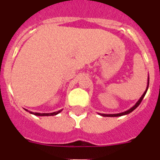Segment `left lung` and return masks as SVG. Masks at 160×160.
<instances>
[{
  "label": "left lung",
  "mask_w": 160,
  "mask_h": 160,
  "mask_svg": "<svg viewBox=\"0 0 160 160\" xmlns=\"http://www.w3.org/2000/svg\"><path fill=\"white\" fill-rule=\"evenodd\" d=\"M148 87H149V78H148V86H147L146 90L144 91V93L142 94V95L141 96L140 98L138 100V102H137L135 103V105L133 106L131 108H130L129 110H128V111H124V112H122V113H118V114H100V113H98V114H100V115H102V116H103V117H118V116H122V115H126V114H130V113L132 112L134 110H135V109H136L137 107L139 106V104L141 103L142 100L143 99V98H144V96H145V94H146L147 91H148Z\"/></svg>",
  "instance_id": "obj_1"
}]
</instances>
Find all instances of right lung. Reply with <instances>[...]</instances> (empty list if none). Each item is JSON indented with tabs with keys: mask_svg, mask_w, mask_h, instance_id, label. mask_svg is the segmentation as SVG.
Returning a JSON list of instances; mask_svg holds the SVG:
<instances>
[{
	"mask_svg": "<svg viewBox=\"0 0 160 160\" xmlns=\"http://www.w3.org/2000/svg\"><path fill=\"white\" fill-rule=\"evenodd\" d=\"M25 110L26 111H28V112L30 113V114H34V115H36V116H53V115H56V114H59L61 111H62V110H60V111H56V112H53V113H37V112H32V111H29L28 110H26V109H25Z\"/></svg>",
	"mask_w": 160,
	"mask_h": 160,
	"instance_id": "right-lung-1",
	"label": "right lung"
}]
</instances>
